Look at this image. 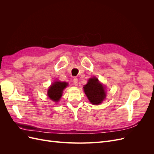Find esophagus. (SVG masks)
<instances>
[{"mask_svg":"<svg viewBox=\"0 0 154 154\" xmlns=\"http://www.w3.org/2000/svg\"><path fill=\"white\" fill-rule=\"evenodd\" d=\"M72 82H73V84H74V85L77 86L78 84V78H74L73 79Z\"/></svg>","mask_w":154,"mask_h":154,"instance_id":"34e87169","label":"esophagus"}]
</instances>
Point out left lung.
I'll use <instances>...</instances> for the list:
<instances>
[{"instance_id":"left-lung-1","label":"left lung","mask_w":154,"mask_h":154,"mask_svg":"<svg viewBox=\"0 0 154 154\" xmlns=\"http://www.w3.org/2000/svg\"><path fill=\"white\" fill-rule=\"evenodd\" d=\"M105 87L96 77L89 78L86 85L83 86L86 96L92 105H100L106 97Z\"/></svg>"}]
</instances>
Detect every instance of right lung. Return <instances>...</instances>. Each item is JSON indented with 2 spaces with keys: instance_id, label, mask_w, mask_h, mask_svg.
<instances>
[{
  "instance_id": "add662e5",
  "label": "right lung",
  "mask_w": 154,
  "mask_h": 154,
  "mask_svg": "<svg viewBox=\"0 0 154 154\" xmlns=\"http://www.w3.org/2000/svg\"><path fill=\"white\" fill-rule=\"evenodd\" d=\"M68 86L67 82L56 81L51 85L48 91V96L55 103L58 102L62 96L63 91Z\"/></svg>"
}]
</instances>
